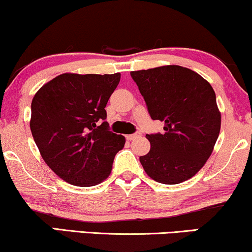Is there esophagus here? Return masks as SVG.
Instances as JSON below:
<instances>
[{"mask_svg":"<svg viewBox=\"0 0 252 252\" xmlns=\"http://www.w3.org/2000/svg\"><path fill=\"white\" fill-rule=\"evenodd\" d=\"M140 136H141V133L136 132V133H134V134H129V135H127V140L132 141V140L136 139V138H140Z\"/></svg>","mask_w":252,"mask_h":252,"instance_id":"1","label":"esophagus"}]
</instances>
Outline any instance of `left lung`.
<instances>
[{
    "instance_id": "8db88e82",
    "label": "left lung",
    "mask_w": 252,
    "mask_h": 252,
    "mask_svg": "<svg viewBox=\"0 0 252 252\" xmlns=\"http://www.w3.org/2000/svg\"><path fill=\"white\" fill-rule=\"evenodd\" d=\"M153 120L163 134H147L148 154L140 156L146 174L162 184H179L197 174L210 158L221 127L213 88L189 69L162 66L130 71Z\"/></svg>"
}]
</instances>
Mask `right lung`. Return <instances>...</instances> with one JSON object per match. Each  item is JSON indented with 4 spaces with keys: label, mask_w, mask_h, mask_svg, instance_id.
Wrapping results in <instances>:
<instances>
[{
    "label": "right lung",
    "mask_w": 252,
    "mask_h": 252,
    "mask_svg": "<svg viewBox=\"0 0 252 252\" xmlns=\"http://www.w3.org/2000/svg\"><path fill=\"white\" fill-rule=\"evenodd\" d=\"M120 74H71L44 84L31 104L30 127L41 158L64 182L94 186L109 177L125 136L109 130L107 100Z\"/></svg>",
    "instance_id": "right-lung-1"
}]
</instances>
